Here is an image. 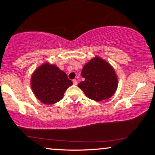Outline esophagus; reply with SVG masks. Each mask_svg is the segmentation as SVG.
I'll return each mask as SVG.
<instances>
[{
    "label": "esophagus",
    "instance_id": "obj_1",
    "mask_svg": "<svg viewBox=\"0 0 155 155\" xmlns=\"http://www.w3.org/2000/svg\"><path fill=\"white\" fill-rule=\"evenodd\" d=\"M73 84H75V85H77V84H78V81L76 80V79L73 80Z\"/></svg>",
    "mask_w": 155,
    "mask_h": 155
}]
</instances>
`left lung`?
<instances>
[{"mask_svg": "<svg viewBox=\"0 0 155 155\" xmlns=\"http://www.w3.org/2000/svg\"><path fill=\"white\" fill-rule=\"evenodd\" d=\"M81 75L84 81L80 82L78 87L92 100L109 99L117 89L118 79L114 68L99 57L84 65Z\"/></svg>", "mask_w": 155, "mask_h": 155, "instance_id": "1", "label": "left lung"}]
</instances>
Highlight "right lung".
Listing matches in <instances>:
<instances>
[{
    "label": "right lung",
    "instance_id": "add662e5",
    "mask_svg": "<svg viewBox=\"0 0 155 155\" xmlns=\"http://www.w3.org/2000/svg\"><path fill=\"white\" fill-rule=\"evenodd\" d=\"M73 84L65 73L54 65L45 63L31 76V86L35 96L46 104H53L62 99L65 90Z\"/></svg>",
    "mask_w": 155,
    "mask_h": 155
}]
</instances>
